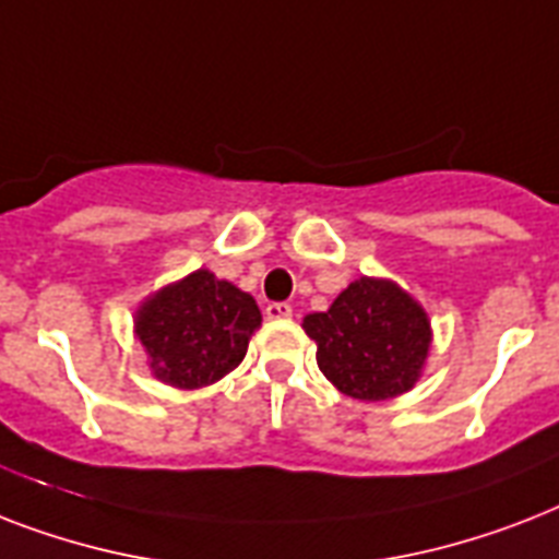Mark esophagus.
Wrapping results in <instances>:
<instances>
[{
	"label": "esophagus",
	"mask_w": 559,
	"mask_h": 559,
	"mask_svg": "<svg viewBox=\"0 0 559 559\" xmlns=\"http://www.w3.org/2000/svg\"><path fill=\"white\" fill-rule=\"evenodd\" d=\"M263 313H266V319H289L293 316V305H287V301H270Z\"/></svg>",
	"instance_id": "1"
}]
</instances>
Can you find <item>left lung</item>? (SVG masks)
Listing matches in <instances>:
<instances>
[{
    "label": "left lung",
    "mask_w": 559,
    "mask_h": 559,
    "mask_svg": "<svg viewBox=\"0 0 559 559\" xmlns=\"http://www.w3.org/2000/svg\"><path fill=\"white\" fill-rule=\"evenodd\" d=\"M305 331L324 377L357 400H389L412 389L432 340L424 307L377 278L354 281L328 313L307 316Z\"/></svg>",
    "instance_id": "left-lung-1"
}]
</instances>
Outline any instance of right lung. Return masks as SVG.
<instances>
[{
  "instance_id": "obj_1",
  "label": "right lung",
  "mask_w": 559,
  "mask_h": 559,
  "mask_svg": "<svg viewBox=\"0 0 559 559\" xmlns=\"http://www.w3.org/2000/svg\"><path fill=\"white\" fill-rule=\"evenodd\" d=\"M258 328L254 298L209 270L159 289L135 319L153 373L177 389H202L235 371Z\"/></svg>"
}]
</instances>
